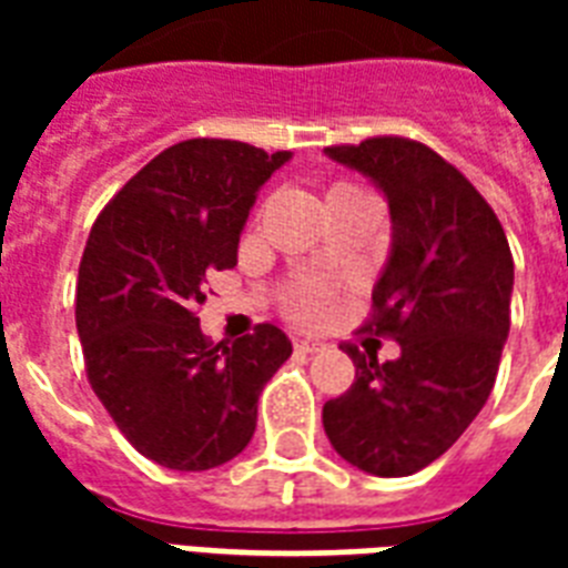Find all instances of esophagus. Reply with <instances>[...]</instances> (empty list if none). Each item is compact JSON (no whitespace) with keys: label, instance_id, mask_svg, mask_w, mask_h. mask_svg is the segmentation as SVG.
<instances>
[{"label":"esophagus","instance_id":"obj_1","mask_svg":"<svg viewBox=\"0 0 568 568\" xmlns=\"http://www.w3.org/2000/svg\"><path fill=\"white\" fill-rule=\"evenodd\" d=\"M321 347H324V342L310 336V333H297V336H294V351H301V354H318Z\"/></svg>","mask_w":568,"mask_h":568}]
</instances>
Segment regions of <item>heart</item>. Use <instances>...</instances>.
Masks as SVG:
<instances>
[{
  "label": "heart",
  "instance_id": "obj_1",
  "mask_svg": "<svg viewBox=\"0 0 568 568\" xmlns=\"http://www.w3.org/2000/svg\"><path fill=\"white\" fill-rule=\"evenodd\" d=\"M321 310H324V294H321L318 288H306V292L297 294V301H294V312H297V315H306V318L318 315Z\"/></svg>",
  "mask_w": 568,
  "mask_h": 568
}]
</instances>
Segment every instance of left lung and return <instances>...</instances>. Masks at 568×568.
Returning <instances> with one entry per match:
<instances>
[{
  "instance_id": "8db88e82",
  "label": "left lung",
  "mask_w": 568,
  "mask_h": 568,
  "mask_svg": "<svg viewBox=\"0 0 568 568\" xmlns=\"http://www.w3.org/2000/svg\"><path fill=\"white\" fill-rule=\"evenodd\" d=\"M324 153L386 196L392 244L365 329L400 345L383 365L345 345L356 379L324 404V430L359 471L406 477L439 459L493 392L510 336V244L475 185L430 146L368 138Z\"/></svg>"
}]
</instances>
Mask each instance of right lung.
<instances>
[{"mask_svg":"<svg viewBox=\"0 0 568 568\" xmlns=\"http://www.w3.org/2000/svg\"><path fill=\"white\" fill-rule=\"evenodd\" d=\"M292 159L191 138L138 171L93 223L75 285L88 379L138 454L176 471L247 448L265 383L292 356L276 324L209 345L196 306L212 271L239 262L258 189Z\"/></svg>","mask_w":568,"mask_h":568,"instance_id":"1","label":"right lung"}]
</instances>
